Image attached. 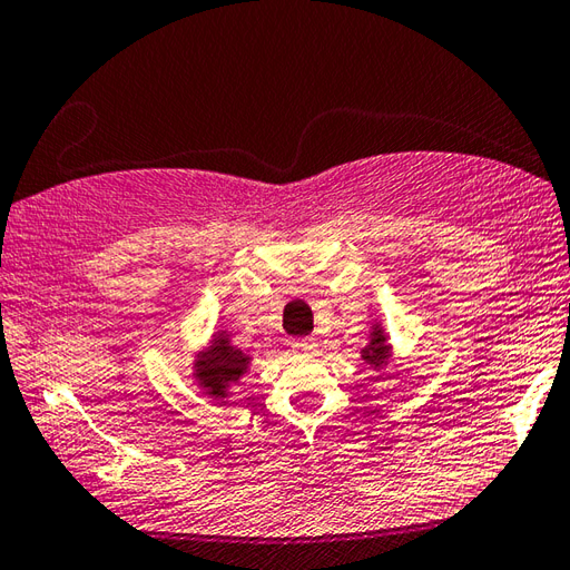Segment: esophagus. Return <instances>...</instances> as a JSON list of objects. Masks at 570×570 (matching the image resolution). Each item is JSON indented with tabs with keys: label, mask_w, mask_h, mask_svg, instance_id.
I'll use <instances>...</instances> for the list:
<instances>
[{
	"label": "esophagus",
	"mask_w": 570,
	"mask_h": 570,
	"mask_svg": "<svg viewBox=\"0 0 570 570\" xmlns=\"http://www.w3.org/2000/svg\"><path fill=\"white\" fill-rule=\"evenodd\" d=\"M291 350H294L296 354H313L317 350V342L313 337H298L291 342Z\"/></svg>",
	"instance_id": "34e87169"
}]
</instances>
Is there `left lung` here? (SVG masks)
Masks as SVG:
<instances>
[{
  "label": "left lung",
  "instance_id": "left-lung-1",
  "mask_svg": "<svg viewBox=\"0 0 570 570\" xmlns=\"http://www.w3.org/2000/svg\"><path fill=\"white\" fill-rule=\"evenodd\" d=\"M362 360L372 364L374 368L386 366L391 360V347L386 345V335H383V330L374 327L372 333V342L362 350Z\"/></svg>",
  "mask_w": 570,
  "mask_h": 570
}]
</instances>
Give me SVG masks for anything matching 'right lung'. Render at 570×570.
I'll use <instances>...</instances> for the list:
<instances>
[{
    "instance_id": "add662e5",
    "label": "right lung",
    "mask_w": 570,
    "mask_h": 570,
    "mask_svg": "<svg viewBox=\"0 0 570 570\" xmlns=\"http://www.w3.org/2000/svg\"><path fill=\"white\" fill-rule=\"evenodd\" d=\"M249 364V356L230 345V340L220 335L210 342V350L196 362V379L208 391V395L225 399L228 383L237 381Z\"/></svg>"
}]
</instances>
